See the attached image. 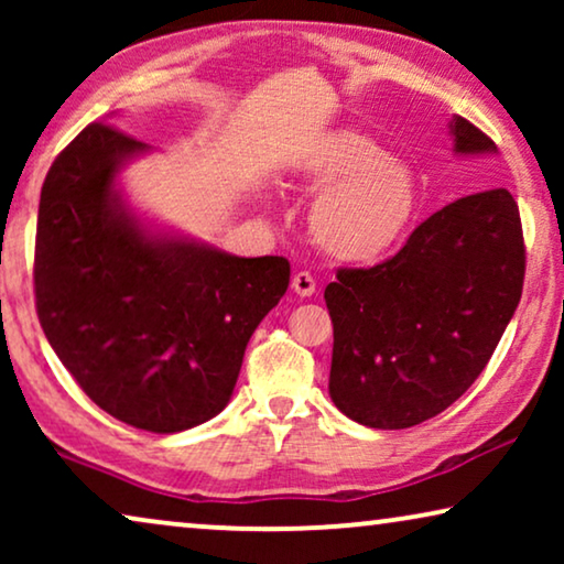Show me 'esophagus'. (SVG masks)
Segmentation results:
<instances>
[{"label": "esophagus", "instance_id": "esophagus-1", "mask_svg": "<svg viewBox=\"0 0 564 564\" xmlns=\"http://www.w3.org/2000/svg\"><path fill=\"white\" fill-rule=\"evenodd\" d=\"M292 290H295L300 297H311L315 292L313 274L311 272H297L295 276H292Z\"/></svg>", "mask_w": 564, "mask_h": 564}]
</instances>
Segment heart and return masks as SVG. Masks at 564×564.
I'll return each mask as SVG.
<instances>
[{
    "mask_svg": "<svg viewBox=\"0 0 564 564\" xmlns=\"http://www.w3.org/2000/svg\"><path fill=\"white\" fill-rule=\"evenodd\" d=\"M300 176L307 189L321 192L307 228L330 259L372 264L411 228L419 205L411 166L359 130L341 128L318 138L300 161Z\"/></svg>",
    "mask_w": 564,
    "mask_h": 564,
    "instance_id": "heart-1",
    "label": "heart"
}]
</instances>
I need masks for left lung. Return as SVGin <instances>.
I'll return each instance as SVG.
<instances>
[{
	"instance_id": "1",
	"label": "left lung",
	"mask_w": 564,
	"mask_h": 564,
	"mask_svg": "<svg viewBox=\"0 0 564 564\" xmlns=\"http://www.w3.org/2000/svg\"><path fill=\"white\" fill-rule=\"evenodd\" d=\"M454 153L482 156L496 143L452 120ZM527 249L508 189L449 203L403 249L369 269H338L326 288L334 323L328 392L369 429H411L465 395L519 307Z\"/></svg>"
}]
</instances>
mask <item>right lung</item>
Masks as SVG:
<instances>
[{"label":"right lung","mask_w":564,"mask_h":564,"mask_svg":"<svg viewBox=\"0 0 564 564\" xmlns=\"http://www.w3.org/2000/svg\"><path fill=\"white\" fill-rule=\"evenodd\" d=\"M149 145L91 122L45 174L35 234L43 334L95 403L176 434L228 405L246 344L290 284L284 257L153 234L115 187Z\"/></svg>","instance_id":"obj_1"}]
</instances>
